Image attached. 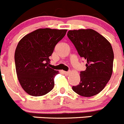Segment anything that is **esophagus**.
Wrapping results in <instances>:
<instances>
[{
  "label": "esophagus",
  "instance_id": "obj_1",
  "mask_svg": "<svg viewBox=\"0 0 124 124\" xmlns=\"http://www.w3.org/2000/svg\"><path fill=\"white\" fill-rule=\"evenodd\" d=\"M64 74L66 76H68L70 74V71H64Z\"/></svg>",
  "mask_w": 124,
  "mask_h": 124
}]
</instances>
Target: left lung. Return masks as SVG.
Listing matches in <instances>:
<instances>
[{
    "mask_svg": "<svg viewBox=\"0 0 124 124\" xmlns=\"http://www.w3.org/2000/svg\"><path fill=\"white\" fill-rule=\"evenodd\" d=\"M67 35L80 57L87 61L86 70L80 72V83L73 86L72 90L85 97L97 95L105 87L112 73L114 53L111 44L92 29L70 30Z\"/></svg>",
    "mask_w": 124,
    "mask_h": 124,
    "instance_id": "1",
    "label": "left lung"
}]
</instances>
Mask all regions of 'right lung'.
<instances>
[{"instance_id": "add662e5", "label": "right lung", "mask_w": 124, "mask_h": 124, "mask_svg": "<svg viewBox=\"0 0 124 124\" xmlns=\"http://www.w3.org/2000/svg\"><path fill=\"white\" fill-rule=\"evenodd\" d=\"M66 29L40 28L24 36L15 53L17 77L29 95H46L54 87V78L59 74L50 68L49 56L54 46L66 35Z\"/></svg>"}]
</instances>
